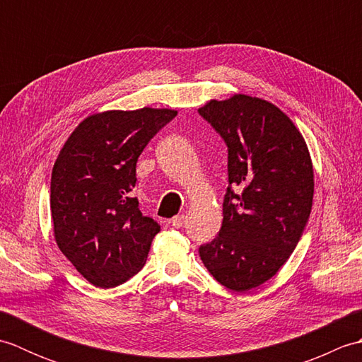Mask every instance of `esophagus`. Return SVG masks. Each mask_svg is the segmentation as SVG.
Listing matches in <instances>:
<instances>
[{
    "label": "esophagus",
    "instance_id": "34e87169",
    "mask_svg": "<svg viewBox=\"0 0 362 362\" xmlns=\"http://www.w3.org/2000/svg\"><path fill=\"white\" fill-rule=\"evenodd\" d=\"M185 221H187L185 214H177V216L173 218L171 224H173L174 228H180V227H183V224H185Z\"/></svg>",
    "mask_w": 362,
    "mask_h": 362
}]
</instances>
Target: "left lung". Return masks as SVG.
Segmentation results:
<instances>
[{
	"label": "left lung",
	"instance_id": "obj_1",
	"mask_svg": "<svg viewBox=\"0 0 362 362\" xmlns=\"http://www.w3.org/2000/svg\"><path fill=\"white\" fill-rule=\"evenodd\" d=\"M199 113L228 146L222 227L201 245L204 266L222 286L245 292L280 271L302 236L314 194L313 160L286 113L257 96L210 99Z\"/></svg>",
	"mask_w": 362,
	"mask_h": 362
}]
</instances>
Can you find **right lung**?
Wrapping results in <instances>:
<instances>
[{"label": "right lung", "mask_w": 362, "mask_h": 362, "mask_svg": "<svg viewBox=\"0 0 362 362\" xmlns=\"http://www.w3.org/2000/svg\"><path fill=\"white\" fill-rule=\"evenodd\" d=\"M174 109L105 110L82 119L51 174L52 232L60 252L96 288L141 271L160 226L143 216L132 189L146 144Z\"/></svg>", "instance_id": "obj_1"}]
</instances>
